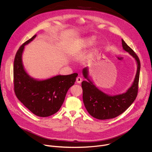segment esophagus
Here are the masks:
<instances>
[{
	"label": "esophagus",
	"instance_id": "obj_1",
	"mask_svg": "<svg viewBox=\"0 0 152 152\" xmlns=\"http://www.w3.org/2000/svg\"><path fill=\"white\" fill-rule=\"evenodd\" d=\"M82 80V79L80 77H77L76 78V82L78 83H80Z\"/></svg>",
	"mask_w": 152,
	"mask_h": 152
}]
</instances>
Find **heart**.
Wrapping results in <instances>:
<instances>
[{
  "label": "heart",
  "instance_id": "heart-1",
  "mask_svg": "<svg viewBox=\"0 0 152 152\" xmlns=\"http://www.w3.org/2000/svg\"><path fill=\"white\" fill-rule=\"evenodd\" d=\"M94 38H84L79 40L73 49L72 52L73 53H76L79 51L81 50L82 49L88 47L89 46L91 45L94 42Z\"/></svg>",
  "mask_w": 152,
  "mask_h": 152
}]
</instances>
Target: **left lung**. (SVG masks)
<instances>
[{
  "instance_id": "8db88e82",
  "label": "left lung",
  "mask_w": 152,
  "mask_h": 152,
  "mask_svg": "<svg viewBox=\"0 0 152 152\" xmlns=\"http://www.w3.org/2000/svg\"><path fill=\"white\" fill-rule=\"evenodd\" d=\"M121 42L123 50L135 59L137 64V70L134 80L125 93L114 96L103 93L90 79L88 67H85L82 70L83 76L87 80L82 82L83 103L88 113L97 119L107 120L118 116L132 104L137 96L140 61L136 53L127 46L123 39Z\"/></svg>"
}]
</instances>
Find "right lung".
<instances>
[{"mask_svg": "<svg viewBox=\"0 0 152 152\" xmlns=\"http://www.w3.org/2000/svg\"><path fill=\"white\" fill-rule=\"evenodd\" d=\"M37 37L34 35L20 46L14 62V91L18 99L35 115L46 117L61 108L69 89L75 84L77 73L56 75L46 79L31 77L25 70L22 55L25 46Z\"/></svg>", "mask_w": 152, "mask_h": 152, "instance_id": "right-lung-1", "label": "right lung"}]
</instances>
